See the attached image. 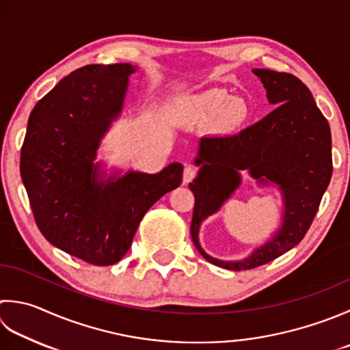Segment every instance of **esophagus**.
I'll return each instance as SVG.
<instances>
[{"mask_svg": "<svg viewBox=\"0 0 350 350\" xmlns=\"http://www.w3.org/2000/svg\"><path fill=\"white\" fill-rule=\"evenodd\" d=\"M196 177H197V168L196 167L188 165L187 168H185V171H183V183L188 185L189 182H193Z\"/></svg>", "mask_w": 350, "mask_h": 350, "instance_id": "esophagus-1", "label": "esophagus"}]
</instances>
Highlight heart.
<instances>
[{
  "label": "heart",
  "instance_id": "obj_1",
  "mask_svg": "<svg viewBox=\"0 0 350 350\" xmlns=\"http://www.w3.org/2000/svg\"><path fill=\"white\" fill-rule=\"evenodd\" d=\"M185 111L198 116H218L224 112V120L229 126L243 124L249 111L243 101H234L230 95L221 89H212L194 95L183 103Z\"/></svg>",
  "mask_w": 350,
  "mask_h": 350
}]
</instances>
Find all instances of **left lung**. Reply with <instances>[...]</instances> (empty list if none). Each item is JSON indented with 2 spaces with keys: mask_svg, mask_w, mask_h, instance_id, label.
<instances>
[{
  "mask_svg": "<svg viewBox=\"0 0 350 350\" xmlns=\"http://www.w3.org/2000/svg\"><path fill=\"white\" fill-rule=\"evenodd\" d=\"M267 89L275 111L237 135L200 139L197 179L189 183L196 197L191 237L200 255L221 269H256L297 245L316 217L332 176V139L327 120L312 94L288 72L253 70ZM247 169L260 183H276L284 194L283 228L244 262L224 263L209 257L198 244V228L221 207Z\"/></svg>",
  "mask_w": 350,
  "mask_h": 350,
  "instance_id": "1",
  "label": "left lung"
}]
</instances>
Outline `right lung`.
<instances>
[{
  "instance_id": "right-lung-1",
  "label": "right lung",
  "mask_w": 350,
  "mask_h": 350,
  "mask_svg": "<svg viewBox=\"0 0 350 350\" xmlns=\"http://www.w3.org/2000/svg\"><path fill=\"white\" fill-rule=\"evenodd\" d=\"M133 71L129 64L86 65L66 75L34 106L21 148V177L39 230L92 265L118 262L146 212L182 183L177 162L157 174L130 171L100 180L95 153Z\"/></svg>"
}]
</instances>
